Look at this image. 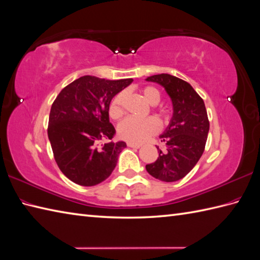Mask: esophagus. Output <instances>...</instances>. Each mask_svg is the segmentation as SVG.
<instances>
[{
    "label": "esophagus",
    "mask_w": 260,
    "mask_h": 260,
    "mask_svg": "<svg viewBox=\"0 0 260 260\" xmlns=\"http://www.w3.org/2000/svg\"><path fill=\"white\" fill-rule=\"evenodd\" d=\"M127 146L133 147V148H140L142 146V144L138 143H133V142H127Z\"/></svg>",
    "instance_id": "esophagus-1"
}]
</instances>
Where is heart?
Returning a JSON list of instances; mask_svg holds the SVG:
<instances>
[{
	"instance_id": "heart-1",
	"label": "heart",
	"mask_w": 260,
	"mask_h": 260,
	"mask_svg": "<svg viewBox=\"0 0 260 260\" xmlns=\"http://www.w3.org/2000/svg\"><path fill=\"white\" fill-rule=\"evenodd\" d=\"M142 96L149 105L158 104L160 101V94L157 89L152 86L144 87L142 89ZM124 93H118L114 96L110 104V116L117 119L123 115ZM159 131V123L153 117L145 119H137L134 117H127L118 125V135L125 141L133 143H142L148 137L153 136Z\"/></svg>"
}]
</instances>
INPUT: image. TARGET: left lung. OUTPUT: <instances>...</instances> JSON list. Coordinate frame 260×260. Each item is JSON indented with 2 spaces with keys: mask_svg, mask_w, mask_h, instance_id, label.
Wrapping results in <instances>:
<instances>
[{
  "mask_svg": "<svg viewBox=\"0 0 260 260\" xmlns=\"http://www.w3.org/2000/svg\"><path fill=\"white\" fill-rule=\"evenodd\" d=\"M165 88L173 104V117L159 136L166 145L165 152L158 149V158L146 165V171L161 182H176L184 178L204 153L209 120L203 99L180 78L158 74L146 78Z\"/></svg>",
  "mask_w": 260,
  "mask_h": 260,
  "instance_id": "obj_1",
  "label": "left lung"
}]
</instances>
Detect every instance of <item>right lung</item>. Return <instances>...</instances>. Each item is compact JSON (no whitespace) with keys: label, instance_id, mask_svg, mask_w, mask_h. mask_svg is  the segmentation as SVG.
<instances>
[{"label":"right lung","instance_id":"obj_1","mask_svg":"<svg viewBox=\"0 0 260 260\" xmlns=\"http://www.w3.org/2000/svg\"><path fill=\"white\" fill-rule=\"evenodd\" d=\"M132 82V78L110 81L82 76L64 87L54 101L48 140L59 170L73 183L98 185L115 168L126 143L110 142L100 147L98 142L115 135L108 116L111 101Z\"/></svg>","mask_w":260,"mask_h":260}]
</instances>
